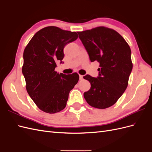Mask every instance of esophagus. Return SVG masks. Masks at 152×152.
Listing matches in <instances>:
<instances>
[{
    "label": "esophagus",
    "instance_id": "1",
    "mask_svg": "<svg viewBox=\"0 0 152 152\" xmlns=\"http://www.w3.org/2000/svg\"><path fill=\"white\" fill-rule=\"evenodd\" d=\"M79 79H80V80H82L83 79V75H79Z\"/></svg>",
    "mask_w": 152,
    "mask_h": 152
}]
</instances>
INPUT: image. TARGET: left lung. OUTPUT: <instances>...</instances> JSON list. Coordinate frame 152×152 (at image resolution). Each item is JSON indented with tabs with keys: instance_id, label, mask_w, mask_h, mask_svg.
Segmentation results:
<instances>
[{
	"instance_id": "obj_1",
	"label": "left lung",
	"mask_w": 152,
	"mask_h": 152,
	"mask_svg": "<svg viewBox=\"0 0 152 152\" xmlns=\"http://www.w3.org/2000/svg\"><path fill=\"white\" fill-rule=\"evenodd\" d=\"M79 37L91 62L99 63L97 77L86 75L91 89L84 93L91 107L104 109L117 102L126 91L132 69L131 50L118 32L99 26L79 31Z\"/></svg>"
}]
</instances>
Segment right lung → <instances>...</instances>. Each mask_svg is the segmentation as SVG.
Wrapping results in <instances>:
<instances>
[{
	"label": "right lung",
	"mask_w": 152,
	"mask_h": 152,
	"mask_svg": "<svg viewBox=\"0 0 152 152\" xmlns=\"http://www.w3.org/2000/svg\"><path fill=\"white\" fill-rule=\"evenodd\" d=\"M75 31L48 26L34 35L25 49L22 73L29 96L39 109L55 113L65 108L70 91L79 81L77 73L65 75L55 71L63 63L65 45L75 41Z\"/></svg>",
	"instance_id": "1"
}]
</instances>
